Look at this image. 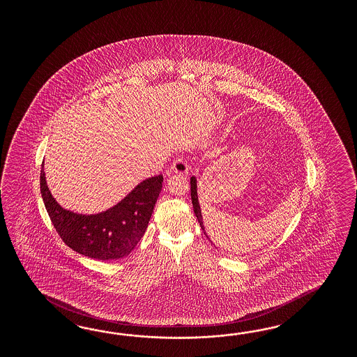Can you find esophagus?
<instances>
[{"label": "esophagus", "mask_w": 357, "mask_h": 357, "mask_svg": "<svg viewBox=\"0 0 357 357\" xmlns=\"http://www.w3.org/2000/svg\"><path fill=\"white\" fill-rule=\"evenodd\" d=\"M188 170H190L188 162H187V160H184L183 157H182V158H178V160L174 161L173 165L169 167V170H167L166 174L167 175H172V174H187Z\"/></svg>", "instance_id": "esophagus-1"}]
</instances>
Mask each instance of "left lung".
Listing matches in <instances>:
<instances>
[{"mask_svg": "<svg viewBox=\"0 0 357 357\" xmlns=\"http://www.w3.org/2000/svg\"><path fill=\"white\" fill-rule=\"evenodd\" d=\"M191 199H192V206H194V212L196 217H197V221H199V224H200V227L203 229V231H204V234L206 236V224H204V221H203V215H202V208H200V203H199V199H197V181H196V176H191ZM208 237V236H206Z\"/></svg>", "mask_w": 357, "mask_h": 357, "instance_id": "8db88e82", "label": "left lung"}]
</instances>
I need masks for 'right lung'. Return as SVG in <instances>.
<instances>
[{"instance_id": "1", "label": "right lung", "mask_w": 357, "mask_h": 357, "mask_svg": "<svg viewBox=\"0 0 357 357\" xmlns=\"http://www.w3.org/2000/svg\"><path fill=\"white\" fill-rule=\"evenodd\" d=\"M162 183V175L148 178L118 204L85 215L60 206L47 185L44 162L40 172V192L56 231L70 249L98 260L120 259L136 248L148 227Z\"/></svg>"}]
</instances>
